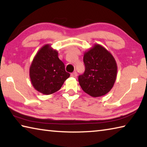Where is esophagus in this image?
<instances>
[{
  "label": "esophagus",
  "mask_w": 147,
  "mask_h": 147,
  "mask_svg": "<svg viewBox=\"0 0 147 147\" xmlns=\"http://www.w3.org/2000/svg\"><path fill=\"white\" fill-rule=\"evenodd\" d=\"M77 73L76 71H74V72H73V73H72L71 74V76H73V77H74V78H76V77L77 76Z\"/></svg>",
  "instance_id": "1"
}]
</instances>
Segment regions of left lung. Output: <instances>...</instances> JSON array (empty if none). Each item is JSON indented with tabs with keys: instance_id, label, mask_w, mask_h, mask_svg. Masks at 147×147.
<instances>
[{
	"instance_id": "obj_1",
	"label": "left lung",
	"mask_w": 147,
	"mask_h": 147,
	"mask_svg": "<svg viewBox=\"0 0 147 147\" xmlns=\"http://www.w3.org/2000/svg\"><path fill=\"white\" fill-rule=\"evenodd\" d=\"M85 72L78 76L82 90L93 97L105 95L112 89L117 73L115 58L108 50L99 44L84 53Z\"/></svg>"
}]
</instances>
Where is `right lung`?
<instances>
[{"label":"right lung","instance_id":"add662e5","mask_svg":"<svg viewBox=\"0 0 147 147\" xmlns=\"http://www.w3.org/2000/svg\"><path fill=\"white\" fill-rule=\"evenodd\" d=\"M70 76L65 65L58 58V52L50 44L39 50L30 67V78L34 89L44 94H51L60 89Z\"/></svg>","mask_w":147,"mask_h":147}]
</instances>
